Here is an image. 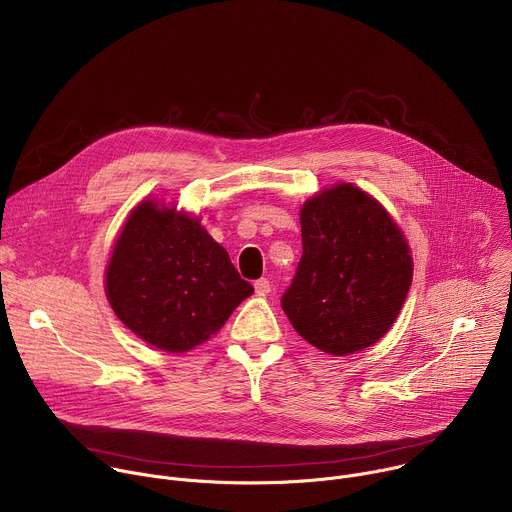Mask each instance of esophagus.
<instances>
[{
	"mask_svg": "<svg viewBox=\"0 0 512 512\" xmlns=\"http://www.w3.org/2000/svg\"><path fill=\"white\" fill-rule=\"evenodd\" d=\"M255 291H257L259 296H267L269 291H271V283L265 277H261V279L255 281Z\"/></svg>",
	"mask_w": 512,
	"mask_h": 512,
	"instance_id": "obj_1",
	"label": "esophagus"
}]
</instances>
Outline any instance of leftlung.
<instances>
[{"mask_svg": "<svg viewBox=\"0 0 512 512\" xmlns=\"http://www.w3.org/2000/svg\"><path fill=\"white\" fill-rule=\"evenodd\" d=\"M302 259L281 308L326 354L373 346L395 324L413 279L409 243L369 192L340 182L300 210Z\"/></svg>", "mask_w": 512, "mask_h": 512, "instance_id": "1", "label": "left lung"}]
</instances>
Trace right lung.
I'll list each match as a JSON object with an SVG mask.
<instances>
[{"label": "right lung", "instance_id": "add662e5", "mask_svg": "<svg viewBox=\"0 0 512 512\" xmlns=\"http://www.w3.org/2000/svg\"><path fill=\"white\" fill-rule=\"evenodd\" d=\"M105 294L135 336L166 352H188L225 326L253 285L196 214L143 198L115 239Z\"/></svg>", "mask_w": 512, "mask_h": 512}]
</instances>
